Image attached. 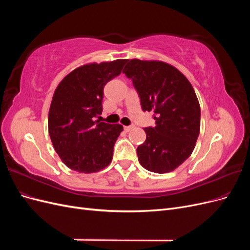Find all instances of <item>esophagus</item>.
<instances>
[{"instance_id": "obj_1", "label": "esophagus", "mask_w": 250, "mask_h": 250, "mask_svg": "<svg viewBox=\"0 0 250 250\" xmlns=\"http://www.w3.org/2000/svg\"><path fill=\"white\" fill-rule=\"evenodd\" d=\"M133 127H134L133 125H129V126H124V129H125L126 131H130Z\"/></svg>"}]
</instances>
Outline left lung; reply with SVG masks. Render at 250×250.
<instances>
[{
    "instance_id": "obj_1",
    "label": "left lung",
    "mask_w": 250,
    "mask_h": 250,
    "mask_svg": "<svg viewBox=\"0 0 250 250\" xmlns=\"http://www.w3.org/2000/svg\"><path fill=\"white\" fill-rule=\"evenodd\" d=\"M123 73L131 79L144 111H153L154 127L137 149L144 168L155 173L176 169L193 152L200 131V106L194 88L175 67L162 62L127 60Z\"/></svg>"
}]
</instances>
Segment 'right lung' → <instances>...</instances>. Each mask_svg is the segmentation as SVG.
<instances>
[{"instance_id": "1", "label": "right lung", "mask_w": 250, "mask_h": 250, "mask_svg": "<svg viewBox=\"0 0 250 250\" xmlns=\"http://www.w3.org/2000/svg\"><path fill=\"white\" fill-rule=\"evenodd\" d=\"M127 60L77 67L59 83L49 110V134L62 161L80 173L104 169L123 130L120 124L96 121L102 113L103 88L119 76Z\"/></svg>"}]
</instances>
